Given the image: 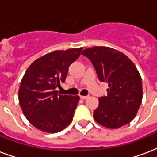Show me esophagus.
Masks as SVG:
<instances>
[{"mask_svg":"<svg viewBox=\"0 0 157 157\" xmlns=\"http://www.w3.org/2000/svg\"><path fill=\"white\" fill-rule=\"evenodd\" d=\"M80 98L82 99H83V100H85V99H86L88 98V96H80Z\"/></svg>","mask_w":157,"mask_h":157,"instance_id":"obj_1","label":"esophagus"}]
</instances>
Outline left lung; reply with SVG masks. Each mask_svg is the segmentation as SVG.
Masks as SVG:
<instances>
[{"mask_svg":"<svg viewBox=\"0 0 157 157\" xmlns=\"http://www.w3.org/2000/svg\"><path fill=\"white\" fill-rule=\"evenodd\" d=\"M82 55L90 59L99 81L109 84L107 96L98 98L93 112L98 124L118 128L135 118L141 104L142 81L134 63L121 52L109 47L87 48Z\"/></svg>","mask_w":157,"mask_h":157,"instance_id":"obj_1","label":"left lung"}]
</instances>
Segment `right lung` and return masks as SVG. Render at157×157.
I'll list each match as a JSON object with an SVG mask.
<instances>
[{"label": "right lung", "mask_w": 157, "mask_h": 157, "mask_svg": "<svg viewBox=\"0 0 157 157\" xmlns=\"http://www.w3.org/2000/svg\"><path fill=\"white\" fill-rule=\"evenodd\" d=\"M82 50L71 48L48 53L26 71L19 87V103L27 119L39 130L56 133L71 123L80 98L59 95L55 89L65 82L69 66Z\"/></svg>", "instance_id": "1"}]
</instances>
